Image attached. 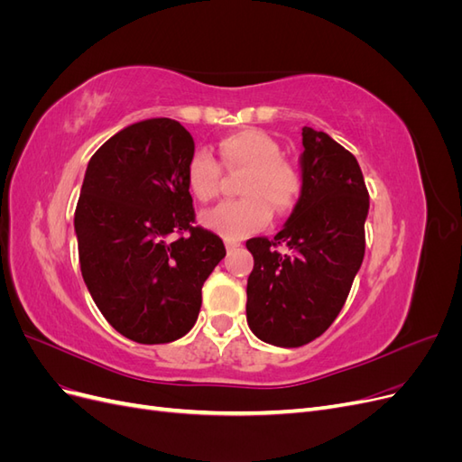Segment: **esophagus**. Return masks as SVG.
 I'll list each match as a JSON object with an SVG mask.
<instances>
[{"mask_svg":"<svg viewBox=\"0 0 462 462\" xmlns=\"http://www.w3.org/2000/svg\"><path fill=\"white\" fill-rule=\"evenodd\" d=\"M239 246H241V245H239V243H235V241H227V243H226V248H227V253H229V254L233 253V250L239 248Z\"/></svg>","mask_w":462,"mask_h":462,"instance_id":"1","label":"esophagus"}]
</instances>
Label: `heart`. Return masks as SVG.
I'll return each mask as SVG.
<instances>
[{
    "mask_svg": "<svg viewBox=\"0 0 462 462\" xmlns=\"http://www.w3.org/2000/svg\"><path fill=\"white\" fill-rule=\"evenodd\" d=\"M219 160L229 171H245L239 183L243 199L221 202L200 216L202 226L227 241H239L268 226L272 208L287 214L300 194V175L282 158V148L260 129H243L219 143ZM221 167L208 150L194 152L187 163V187L200 202L212 200Z\"/></svg>",
    "mask_w": 462,
    "mask_h": 462,
    "instance_id": "b5f03b06",
    "label": "heart"
}]
</instances>
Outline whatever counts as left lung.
Here are the masks:
<instances>
[{"label":"left lung","mask_w":462,"mask_h":462,"mask_svg":"<svg viewBox=\"0 0 462 462\" xmlns=\"http://www.w3.org/2000/svg\"><path fill=\"white\" fill-rule=\"evenodd\" d=\"M300 177V197L283 229L273 241H246L254 256L248 328L263 343L287 348L314 341L341 312L365 258L370 208L356 158L326 133L302 129Z\"/></svg>","instance_id":"1"}]
</instances>
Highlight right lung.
Instances as JSON below:
<instances>
[{"mask_svg":"<svg viewBox=\"0 0 462 462\" xmlns=\"http://www.w3.org/2000/svg\"><path fill=\"white\" fill-rule=\"evenodd\" d=\"M192 153L179 121H138L97 148L82 180L75 212L82 279L111 328L143 345L192 329L202 285L226 256L217 235L192 226Z\"/></svg>","mask_w":462,"mask_h":462,"instance_id":"1","label":"right lung"}]
</instances>
